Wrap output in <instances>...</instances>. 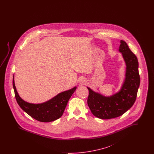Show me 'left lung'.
I'll use <instances>...</instances> for the list:
<instances>
[{
    "mask_svg": "<svg viewBox=\"0 0 154 154\" xmlns=\"http://www.w3.org/2000/svg\"><path fill=\"white\" fill-rule=\"evenodd\" d=\"M119 51L126 63L125 79L120 91L110 96H104L88 88V106L96 117L109 119L124 114L135 102L140 83L139 62L136 56L124 40H121Z\"/></svg>",
    "mask_w": 154,
    "mask_h": 154,
    "instance_id": "8db88e82",
    "label": "left lung"
}]
</instances>
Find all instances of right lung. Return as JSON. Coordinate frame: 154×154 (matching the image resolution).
Returning <instances> with one entry per match:
<instances>
[{
	"mask_svg": "<svg viewBox=\"0 0 154 154\" xmlns=\"http://www.w3.org/2000/svg\"><path fill=\"white\" fill-rule=\"evenodd\" d=\"M13 85L15 97L20 107L31 117L42 122H49L58 119L65 111L67 102L77 87L64 91L50 100L40 104L30 103L24 101L19 96L15 86L14 76Z\"/></svg>",
	"mask_w": 154,
	"mask_h": 154,
	"instance_id": "obj_1",
	"label": "right lung"
}]
</instances>
